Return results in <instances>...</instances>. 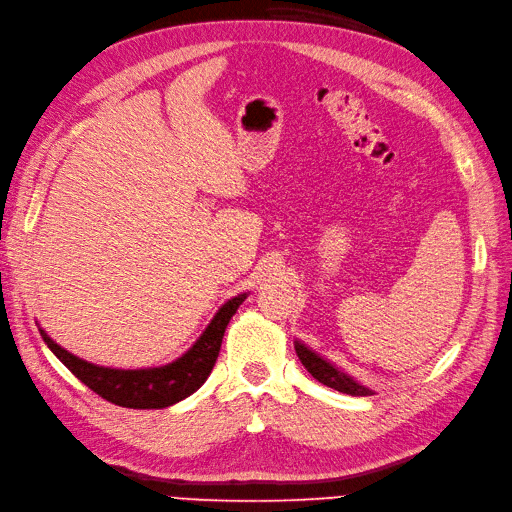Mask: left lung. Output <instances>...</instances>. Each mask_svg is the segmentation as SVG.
<instances>
[{"mask_svg": "<svg viewBox=\"0 0 512 512\" xmlns=\"http://www.w3.org/2000/svg\"><path fill=\"white\" fill-rule=\"evenodd\" d=\"M295 352H298L302 366L313 374V379L328 385V388L350 394V396H370L372 394V390H368L366 385L357 383L355 379L348 377L346 372L335 368L331 361H326L324 357L317 355V352H313L311 348H306L304 344L295 342Z\"/></svg>", "mask_w": 512, "mask_h": 512, "instance_id": "8db88e82", "label": "left lung"}]
</instances>
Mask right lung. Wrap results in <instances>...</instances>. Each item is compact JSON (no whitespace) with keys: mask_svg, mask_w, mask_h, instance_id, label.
<instances>
[{"mask_svg":"<svg viewBox=\"0 0 512 512\" xmlns=\"http://www.w3.org/2000/svg\"><path fill=\"white\" fill-rule=\"evenodd\" d=\"M245 298L247 293H241L227 300L192 348H188L173 363H166L160 368L118 370L96 366V363L78 359L72 352L61 348L43 328H39V331L43 342L61 359L63 366L105 401L120 407H131V410H162V407L184 401L186 396L197 392L206 383L214 363H217L225 328Z\"/></svg>","mask_w":512,"mask_h":512,"instance_id":"1","label":"right lung"}]
</instances>
